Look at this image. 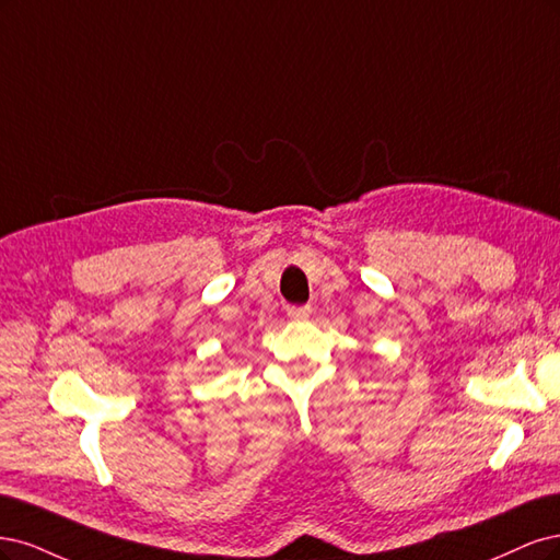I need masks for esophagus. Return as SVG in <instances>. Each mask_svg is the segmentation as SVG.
<instances>
[{
  "instance_id": "esophagus-1",
  "label": "esophagus",
  "mask_w": 560,
  "mask_h": 560,
  "mask_svg": "<svg viewBox=\"0 0 560 560\" xmlns=\"http://www.w3.org/2000/svg\"><path fill=\"white\" fill-rule=\"evenodd\" d=\"M288 318H293V320H304V318H310V314H312V306H288Z\"/></svg>"
}]
</instances>
